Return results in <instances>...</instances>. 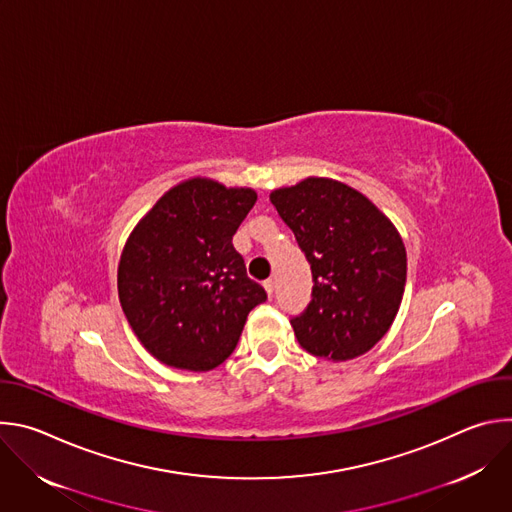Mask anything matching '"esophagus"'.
Listing matches in <instances>:
<instances>
[{
    "mask_svg": "<svg viewBox=\"0 0 512 512\" xmlns=\"http://www.w3.org/2000/svg\"><path fill=\"white\" fill-rule=\"evenodd\" d=\"M263 287H265V291H267V296L273 298V294H275V279H265V281H263Z\"/></svg>",
    "mask_w": 512,
    "mask_h": 512,
    "instance_id": "34e87169",
    "label": "esophagus"
}]
</instances>
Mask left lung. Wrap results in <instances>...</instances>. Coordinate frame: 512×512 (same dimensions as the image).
I'll return each mask as SVG.
<instances>
[{
    "label": "left lung",
    "instance_id": "obj_1",
    "mask_svg": "<svg viewBox=\"0 0 512 512\" xmlns=\"http://www.w3.org/2000/svg\"><path fill=\"white\" fill-rule=\"evenodd\" d=\"M312 269V300L291 316L304 350L350 360L391 328L405 291L407 255L389 218L360 192L308 178L269 196Z\"/></svg>",
    "mask_w": 512,
    "mask_h": 512
}]
</instances>
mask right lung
I'll return each mask as SVG.
<instances>
[{
    "instance_id": "obj_1",
    "label": "right lung",
    "mask_w": 512,
    "mask_h": 512,
    "mask_svg": "<svg viewBox=\"0 0 512 512\" xmlns=\"http://www.w3.org/2000/svg\"><path fill=\"white\" fill-rule=\"evenodd\" d=\"M255 202L251 188L192 178L166 192L127 239L119 302L145 350L168 367H218L267 300L233 247Z\"/></svg>"
}]
</instances>
